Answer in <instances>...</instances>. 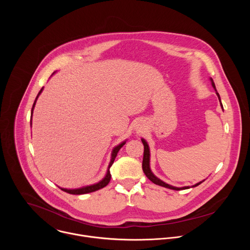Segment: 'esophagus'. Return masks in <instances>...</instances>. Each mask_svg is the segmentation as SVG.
I'll return each instance as SVG.
<instances>
[{"label":"esophagus","instance_id":"esophagus-1","mask_svg":"<svg viewBox=\"0 0 250 250\" xmlns=\"http://www.w3.org/2000/svg\"><path fill=\"white\" fill-rule=\"evenodd\" d=\"M142 128H144V125H142V123H138V124L135 125V129H136V130H142Z\"/></svg>","mask_w":250,"mask_h":250}]
</instances>
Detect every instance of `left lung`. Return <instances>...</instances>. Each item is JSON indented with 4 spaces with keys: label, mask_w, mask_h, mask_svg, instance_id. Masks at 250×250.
<instances>
[{
    "label": "left lung",
    "mask_w": 250,
    "mask_h": 250,
    "mask_svg": "<svg viewBox=\"0 0 250 250\" xmlns=\"http://www.w3.org/2000/svg\"><path fill=\"white\" fill-rule=\"evenodd\" d=\"M209 81H210V83H211L212 88L215 89V91H216V94H217V96H218V98H219V100H220V103H221L222 109L224 110L223 104H222V102H221V97H220V95H219V93H218V91H217V89H216L215 83H213V80H212L211 78H209ZM141 141H142V144H144V146H145L144 159H142V170H144L145 174L146 175V177L148 178V179H149L152 183H154V184H156V185H159V186H162V187H165V188H168V189H171V190H176V191L185 190V189L191 188L190 186H185V187H180V188H179V187H174V186H172V185H169V184L163 182L162 180L159 179L158 177H156V176L152 173V171H151V169H150V150H149V146H148L147 141H146L145 138H141ZM204 181H205V180H203V181H201V182H199V183L193 185L192 188H193V187H197L198 185H200V184L203 183Z\"/></svg>",
    "instance_id": "8db88e82"
}]
</instances>
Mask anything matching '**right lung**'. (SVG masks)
<instances>
[{"instance_id": "obj_1", "label": "right lung", "mask_w": 250, "mask_h": 250, "mask_svg": "<svg viewBox=\"0 0 250 250\" xmlns=\"http://www.w3.org/2000/svg\"><path fill=\"white\" fill-rule=\"evenodd\" d=\"M54 73H55V72H54ZM54 73H53V74H54ZM53 74H52V75H53ZM42 91H43V87H42V88L41 89V91L39 92V94H38L37 98H35L34 103H33V104H32L31 115H30L31 120H32V114H33V109H34V106H35V104H37V101H38V99H39V97H40V95L42 94ZM30 125H31V121H30ZM125 142H126V140L121 142V144H120L119 146H117L116 147H114V149H113V151H112V155H111V161H110V164H109V166H108V170H106V173H105L104 177L103 178V179H102L100 182L95 183V184H93V185H88V186H85V187H81V188H78V189H66V188H60V187H59V188H60L62 191H64V192H66V193H69V194H72V195H82V194H87V193L95 192V191H97V190H100V189L105 187L106 185L109 184V182H110V180H111L110 168H111V166L113 165V163H114V161H115V159H116V157H117V154H118L119 150L125 145Z\"/></svg>"}]
</instances>
